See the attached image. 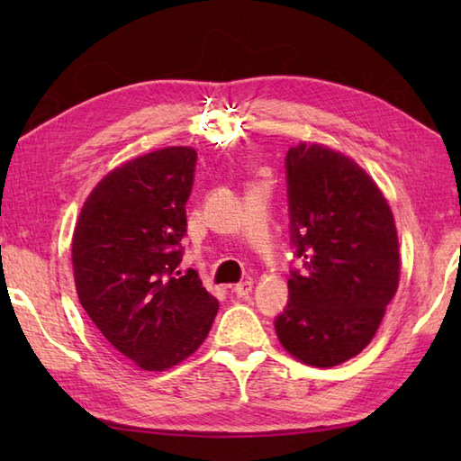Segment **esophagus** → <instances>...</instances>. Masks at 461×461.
Segmentation results:
<instances>
[{"label": "esophagus", "mask_w": 461, "mask_h": 461, "mask_svg": "<svg viewBox=\"0 0 461 461\" xmlns=\"http://www.w3.org/2000/svg\"><path fill=\"white\" fill-rule=\"evenodd\" d=\"M251 289H253L251 281H241V283H238L236 287H233V293H236L238 297H246V295H249Z\"/></svg>", "instance_id": "34e87169"}]
</instances>
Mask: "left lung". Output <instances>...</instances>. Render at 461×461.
<instances>
[{
  "label": "left lung",
  "instance_id": "left-lung-1",
  "mask_svg": "<svg viewBox=\"0 0 461 461\" xmlns=\"http://www.w3.org/2000/svg\"><path fill=\"white\" fill-rule=\"evenodd\" d=\"M293 256L289 301L276 332L293 357L337 366L365 348L398 289L393 212L347 156L301 142L285 156Z\"/></svg>",
  "mask_w": 461,
  "mask_h": 461
}]
</instances>
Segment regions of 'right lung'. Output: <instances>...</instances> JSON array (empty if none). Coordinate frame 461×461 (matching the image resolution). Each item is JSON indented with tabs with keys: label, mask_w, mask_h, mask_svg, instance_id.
I'll return each mask as SVG.
<instances>
[{
	"label": "right lung",
	"mask_w": 461,
	"mask_h": 461,
	"mask_svg": "<svg viewBox=\"0 0 461 461\" xmlns=\"http://www.w3.org/2000/svg\"><path fill=\"white\" fill-rule=\"evenodd\" d=\"M195 160L194 149L170 146L119 166L86 198L73 233L83 309L144 370L188 358L220 307L198 273L180 271Z\"/></svg>",
	"instance_id": "1"
}]
</instances>
